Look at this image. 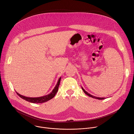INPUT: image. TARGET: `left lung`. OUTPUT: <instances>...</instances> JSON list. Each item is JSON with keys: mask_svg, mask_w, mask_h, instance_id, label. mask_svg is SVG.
<instances>
[{"mask_svg": "<svg viewBox=\"0 0 134 134\" xmlns=\"http://www.w3.org/2000/svg\"><path fill=\"white\" fill-rule=\"evenodd\" d=\"M82 90H83V91H84V92L86 94V95H87L88 96H89V97H91V98H95V99H98V100H103V99H104L105 98H99V97H94V96H93V95H91L90 94H89V93H88L83 87H82Z\"/></svg>", "mask_w": 134, "mask_h": 134, "instance_id": "8db88e82", "label": "left lung"}]
</instances>
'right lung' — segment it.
<instances>
[{"label":"right lung","mask_w":134,"mask_h":134,"mask_svg":"<svg viewBox=\"0 0 134 134\" xmlns=\"http://www.w3.org/2000/svg\"><path fill=\"white\" fill-rule=\"evenodd\" d=\"M60 80H61V77L59 78L58 83H57V84L55 85V87L54 88V89L53 90V91H52V92L47 95H46V96H43L42 97H39V98H29V97H26L24 96H23V95H21V94H18L17 92H16L17 94L18 95L19 97L20 98H21L22 99L31 102V103H44L50 100H51V99H52L54 96L55 94L57 93V92H58V88L59 86V84H60Z\"/></svg>","instance_id":"obj_1"}]
</instances>
